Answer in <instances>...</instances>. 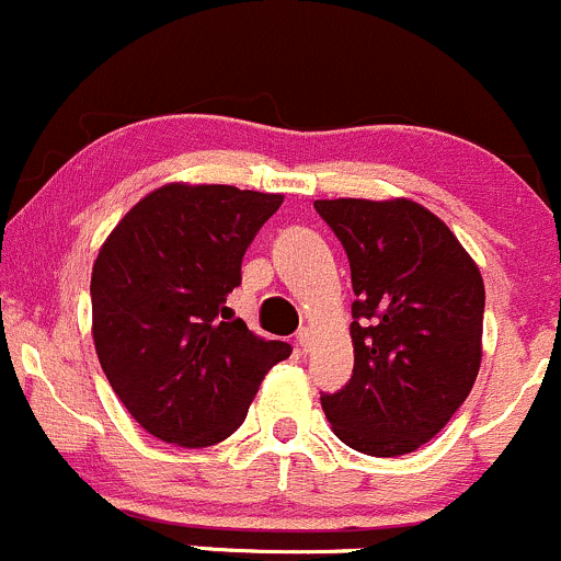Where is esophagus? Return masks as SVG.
Wrapping results in <instances>:
<instances>
[{"label":"esophagus","instance_id":"34e87169","mask_svg":"<svg viewBox=\"0 0 561 561\" xmlns=\"http://www.w3.org/2000/svg\"><path fill=\"white\" fill-rule=\"evenodd\" d=\"M310 343H313V335H310L308 327H302V330L297 332V346H299V352H308Z\"/></svg>","mask_w":561,"mask_h":561}]
</instances>
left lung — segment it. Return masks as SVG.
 Returning a JSON list of instances; mask_svg holds the SVG:
<instances>
[{
  "instance_id": "8db88e82",
  "label": "left lung",
  "mask_w": 561,
  "mask_h": 561,
  "mask_svg": "<svg viewBox=\"0 0 561 561\" xmlns=\"http://www.w3.org/2000/svg\"><path fill=\"white\" fill-rule=\"evenodd\" d=\"M352 267L354 374L321 392L343 445L376 458L434 439L482 357L485 286L450 229L409 198L313 202Z\"/></svg>"
}]
</instances>
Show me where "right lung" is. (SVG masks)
Wrapping results in <instances>:
<instances>
[{
    "mask_svg": "<svg viewBox=\"0 0 561 561\" xmlns=\"http://www.w3.org/2000/svg\"><path fill=\"white\" fill-rule=\"evenodd\" d=\"M280 202L171 182L144 196L94 259L100 368L133 420L169 445L209 447L234 434L267 370L291 354L226 308L248 245Z\"/></svg>",
    "mask_w": 561,
    "mask_h": 561,
    "instance_id": "1",
    "label": "right lung"
}]
</instances>
